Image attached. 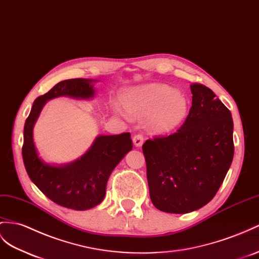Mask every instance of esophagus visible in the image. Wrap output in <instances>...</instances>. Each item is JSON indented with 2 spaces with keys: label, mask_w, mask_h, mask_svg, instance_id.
<instances>
[{
  "label": "esophagus",
  "mask_w": 259,
  "mask_h": 259,
  "mask_svg": "<svg viewBox=\"0 0 259 259\" xmlns=\"http://www.w3.org/2000/svg\"><path fill=\"white\" fill-rule=\"evenodd\" d=\"M132 140H134V144L136 145V147H141V145L143 144L144 139H143L142 135L139 134V135H136Z\"/></svg>",
  "instance_id": "obj_1"
}]
</instances>
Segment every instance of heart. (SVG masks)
Wrapping results in <instances>:
<instances>
[{
    "instance_id": "obj_1",
    "label": "heart",
    "mask_w": 259,
    "mask_h": 259,
    "mask_svg": "<svg viewBox=\"0 0 259 259\" xmlns=\"http://www.w3.org/2000/svg\"><path fill=\"white\" fill-rule=\"evenodd\" d=\"M123 106L131 116L149 117L150 129L160 134L178 127L189 111L188 99L164 84H150L130 91L123 96Z\"/></svg>"
}]
</instances>
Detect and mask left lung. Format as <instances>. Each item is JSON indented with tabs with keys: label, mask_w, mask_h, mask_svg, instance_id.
<instances>
[{
	"label": "left lung",
	"mask_w": 259,
	"mask_h": 259,
	"mask_svg": "<svg viewBox=\"0 0 259 259\" xmlns=\"http://www.w3.org/2000/svg\"><path fill=\"white\" fill-rule=\"evenodd\" d=\"M190 90L193 103L182 127L142 145L152 203L168 213H188L207 204L234 155L231 111L207 86L194 83Z\"/></svg>",
	"instance_id": "1"
}]
</instances>
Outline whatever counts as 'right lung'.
Segmentation results:
<instances>
[{"instance_id": "right-lung-1", "label": "right lung", "mask_w": 259, "mask_h": 259, "mask_svg": "<svg viewBox=\"0 0 259 259\" xmlns=\"http://www.w3.org/2000/svg\"><path fill=\"white\" fill-rule=\"evenodd\" d=\"M93 82L88 78H72L58 83L35 99L24 127L22 153L31 182L50 200L73 210H88L103 201L111 171L132 150L131 135L124 132L116 136H98L90 150L76 161L56 166L45 163L38 156L32 130L48 101L60 96L93 98L95 95Z\"/></svg>"}]
</instances>
